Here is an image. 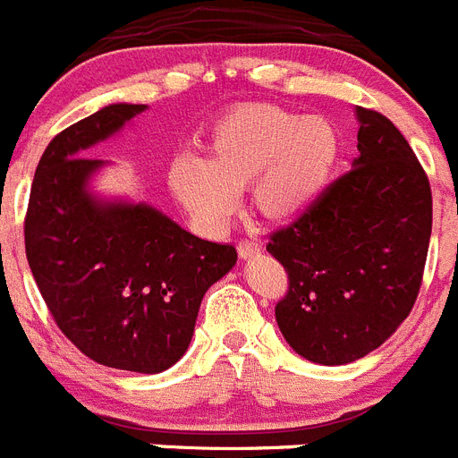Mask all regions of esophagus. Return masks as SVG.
Here are the masks:
<instances>
[{
  "label": "esophagus",
  "mask_w": 458,
  "mask_h": 458,
  "mask_svg": "<svg viewBox=\"0 0 458 458\" xmlns=\"http://www.w3.org/2000/svg\"><path fill=\"white\" fill-rule=\"evenodd\" d=\"M236 248H238V255L243 257V259H250V257L259 255L261 245L257 243V241H241V243H238Z\"/></svg>",
  "instance_id": "34e87169"
}]
</instances>
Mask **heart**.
<instances>
[{"instance_id": "obj_1", "label": "heart", "mask_w": 458, "mask_h": 458, "mask_svg": "<svg viewBox=\"0 0 458 458\" xmlns=\"http://www.w3.org/2000/svg\"><path fill=\"white\" fill-rule=\"evenodd\" d=\"M338 159L341 134L327 117L243 106L215 124L206 157L181 155L171 164L169 182L187 213L217 232L236 208V191L248 185L264 217H299L329 187Z\"/></svg>"}]
</instances>
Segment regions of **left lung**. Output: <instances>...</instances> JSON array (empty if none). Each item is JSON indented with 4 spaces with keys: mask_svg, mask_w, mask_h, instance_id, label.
Instances as JSON below:
<instances>
[{
    "mask_svg": "<svg viewBox=\"0 0 458 458\" xmlns=\"http://www.w3.org/2000/svg\"><path fill=\"white\" fill-rule=\"evenodd\" d=\"M359 157L267 250L284 267L276 319L308 361L343 366L377 350L410 315L431 241V185L405 136L357 106Z\"/></svg>",
    "mask_w": 458,
    "mask_h": 458,
    "instance_id": "1",
    "label": "left lung"
}]
</instances>
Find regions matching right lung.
Returning a JSON list of instances; mask_svg holds the SVG:
<instances>
[{
	"label": "right lung",
	"mask_w": 458,
	"mask_h": 458,
	"mask_svg": "<svg viewBox=\"0 0 458 458\" xmlns=\"http://www.w3.org/2000/svg\"><path fill=\"white\" fill-rule=\"evenodd\" d=\"M146 108L111 104L50 140L30 191L25 252L50 315L85 357L152 375L185 354L203 294L238 255L148 203L89 191L106 162L85 150Z\"/></svg>",
	"instance_id": "obj_1"
}]
</instances>
